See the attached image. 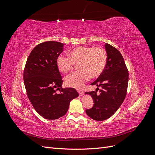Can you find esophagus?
I'll return each instance as SVG.
<instances>
[{
	"label": "esophagus",
	"instance_id": "esophagus-1",
	"mask_svg": "<svg viewBox=\"0 0 155 155\" xmlns=\"http://www.w3.org/2000/svg\"><path fill=\"white\" fill-rule=\"evenodd\" d=\"M78 92H79V96H83L84 94V92L82 91H78Z\"/></svg>",
	"mask_w": 155,
	"mask_h": 155
}]
</instances>
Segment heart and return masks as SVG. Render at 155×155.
I'll list each match as a JSON object with an SVG mask.
<instances>
[{
	"instance_id": "heart-1",
	"label": "heart",
	"mask_w": 155,
	"mask_h": 155,
	"mask_svg": "<svg viewBox=\"0 0 155 155\" xmlns=\"http://www.w3.org/2000/svg\"><path fill=\"white\" fill-rule=\"evenodd\" d=\"M68 56L59 55L56 61L59 71L67 73L78 64L80 70L74 72L65 79L68 87L81 88L84 84L92 78H97L104 72L107 61V54L102 47L78 46L68 51Z\"/></svg>"
}]
</instances>
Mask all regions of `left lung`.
<instances>
[{"label": "left lung", "mask_w": 155, "mask_h": 155, "mask_svg": "<svg viewBox=\"0 0 155 155\" xmlns=\"http://www.w3.org/2000/svg\"><path fill=\"white\" fill-rule=\"evenodd\" d=\"M107 61L104 72L91 85L101 88L100 94L96 91L85 92L93 99V107L86 110L87 114L96 121L109 118L117 111L127 94L129 72L122 55L114 46L105 43Z\"/></svg>", "instance_id": "left-lung-1"}]
</instances>
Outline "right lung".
I'll list each match as a JSON object with an SVG mask.
<instances>
[{
	"label": "right lung",
	"instance_id": "right-lung-1",
	"mask_svg": "<svg viewBox=\"0 0 155 155\" xmlns=\"http://www.w3.org/2000/svg\"><path fill=\"white\" fill-rule=\"evenodd\" d=\"M63 46L56 41L37 45L30 54L24 70L25 86L31 105L42 117L50 120L63 116L70 101L79 96L75 88L61 87L63 80L56 61Z\"/></svg>",
	"mask_w": 155,
	"mask_h": 155
}]
</instances>
